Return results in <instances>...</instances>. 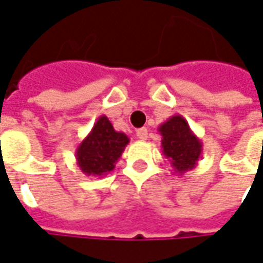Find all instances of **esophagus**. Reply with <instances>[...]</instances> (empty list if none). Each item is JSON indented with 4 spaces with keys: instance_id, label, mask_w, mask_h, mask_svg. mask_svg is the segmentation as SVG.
Returning a JSON list of instances; mask_svg holds the SVG:
<instances>
[{
    "instance_id": "obj_1",
    "label": "esophagus",
    "mask_w": 263,
    "mask_h": 263,
    "mask_svg": "<svg viewBox=\"0 0 263 263\" xmlns=\"http://www.w3.org/2000/svg\"><path fill=\"white\" fill-rule=\"evenodd\" d=\"M136 136H137V139L140 140H147V137H148V130L145 129V127H141V129H139L136 132Z\"/></svg>"
}]
</instances>
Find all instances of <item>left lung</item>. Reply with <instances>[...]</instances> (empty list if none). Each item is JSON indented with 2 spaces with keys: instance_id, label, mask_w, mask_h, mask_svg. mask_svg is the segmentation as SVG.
<instances>
[{
  "instance_id": "1",
  "label": "left lung",
  "mask_w": 263,
  "mask_h": 263,
  "mask_svg": "<svg viewBox=\"0 0 263 263\" xmlns=\"http://www.w3.org/2000/svg\"><path fill=\"white\" fill-rule=\"evenodd\" d=\"M158 132L162 136L161 150L170 161L174 174L183 175L197 165L202 158L203 143L191 130L186 119L174 115L161 124Z\"/></svg>"
}]
</instances>
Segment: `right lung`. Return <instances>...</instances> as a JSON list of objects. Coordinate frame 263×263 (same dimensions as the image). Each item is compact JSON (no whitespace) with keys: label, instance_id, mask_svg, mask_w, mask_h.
Returning <instances> with one entry per match:
<instances>
[{"label":"right lung","instance_id":"1","mask_svg":"<svg viewBox=\"0 0 263 263\" xmlns=\"http://www.w3.org/2000/svg\"><path fill=\"white\" fill-rule=\"evenodd\" d=\"M129 141V137L123 132L113 129L109 119L102 115L77 147V165L88 176L106 175L115 168Z\"/></svg>","mask_w":263,"mask_h":263}]
</instances>
